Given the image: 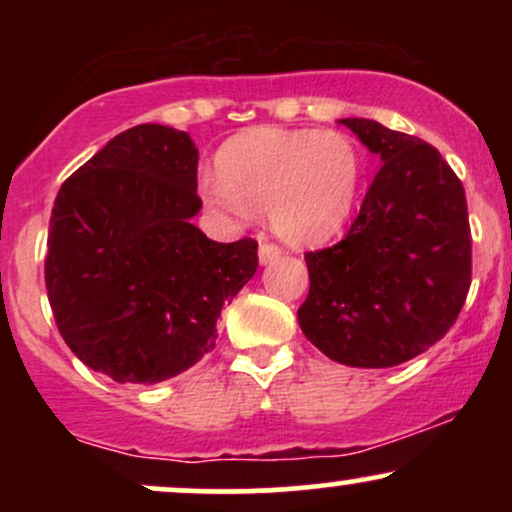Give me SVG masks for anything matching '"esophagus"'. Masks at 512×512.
<instances>
[{"label": "esophagus", "instance_id": "obj_1", "mask_svg": "<svg viewBox=\"0 0 512 512\" xmlns=\"http://www.w3.org/2000/svg\"><path fill=\"white\" fill-rule=\"evenodd\" d=\"M279 255H281V250L276 248L274 243H262L260 245V264H272V262L279 260Z\"/></svg>", "mask_w": 512, "mask_h": 512}]
</instances>
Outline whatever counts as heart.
<instances>
[{"instance_id": "1", "label": "heart", "mask_w": 512, "mask_h": 512, "mask_svg": "<svg viewBox=\"0 0 512 512\" xmlns=\"http://www.w3.org/2000/svg\"><path fill=\"white\" fill-rule=\"evenodd\" d=\"M361 173V154L342 132L260 127L223 146L219 178H204L202 190L216 207L269 211L289 243H317L349 219Z\"/></svg>"}]
</instances>
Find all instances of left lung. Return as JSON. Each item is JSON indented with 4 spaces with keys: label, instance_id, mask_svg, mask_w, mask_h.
Listing matches in <instances>:
<instances>
[{
    "label": "left lung",
    "instance_id": "8db88e82",
    "mask_svg": "<svg viewBox=\"0 0 512 512\" xmlns=\"http://www.w3.org/2000/svg\"><path fill=\"white\" fill-rule=\"evenodd\" d=\"M339 122L383 166L344 240L305 252L310 291L298 325L344 366H399L443 339L467 298V199L436 146L363 117Z\"/></svg>",
    "mask_w": 512,
    "mask_h": 512
}]
</instances>
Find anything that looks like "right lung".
<instances>
[{
  "instance_id": "add662e5",
  "label": "right lung",
  "mask_w": 512,
  "mask_h": 512,
  "mask_svg": "<svg viewBox=\"0 0 512 512\" xmlns=\"http://www.w3.org/2000/svg\"><path fill=\"white\" fill-rule=\"evenodd\" d=\"M190 134L137 125L69 175L50 216L45 286L57 330L88 368L154 385L216 344L221 308L257 272V240H209L192 223Z\"/></svg>"
}]
</instances>
